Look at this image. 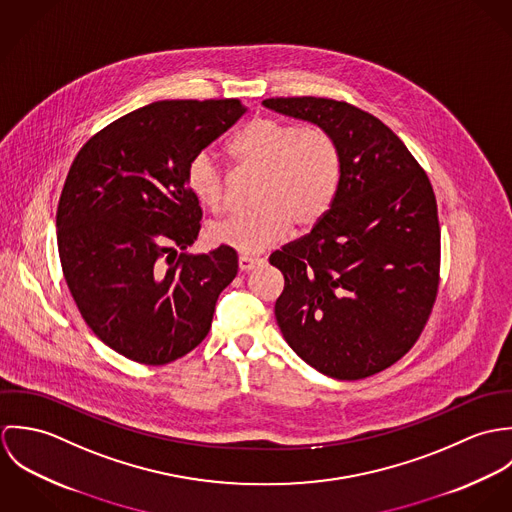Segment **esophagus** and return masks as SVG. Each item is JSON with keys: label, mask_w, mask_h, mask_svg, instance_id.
Listing matches in <instances>:
<instances>
[{"label": "esophagus", "mask_w": 512, "mask_h": 512, "mask_svg": "<svg viewBox=\"0 0 512 512\" xmlns=\"http://www.w3.org/2000/svg\"><path fill=\"white\" fill-rule=\"evenodd\" d=\"M260 264H262L260 258H252V256H240V258H238V268H240V272H250V270H254L256 266H260Z\"/></svg>", "instance_id": "34e87169"}]
</instances>
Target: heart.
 I'll use <instances>...</instances> for the list:
<instances>
[{
  "instance_id": "b5f03b06",
  "label": "heart",
  "mask_w": 512,
  "mask_h": 512,
  "mask_svg": "<svg viewBox=\"0 0 512 512\" xmlns=\"http://www.w3.org/2000/svg\"><path fill=\"white\" fill-rule=\"evenodd\" d=\"M238 169L260 175L252 195L256 211L215 222V244L240 254H260L293 226L305 232L325 219L343 181V151L337 138L321 126H295L278 118H254L232 140ZM193 197L219 213L226 199V173L217 157L203 149L185 171Z\"/></svg>"
}]
</instances>
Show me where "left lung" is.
Wrapping results in <instances>:
<instances>
[{
	"mask_svg": "<svg viewBox=\"0 0 512 512\" xmlns=\"http://www.w3.org/2000/svg\"><path fill=\"white\" fill-rule=\"evenodd\" d=\"M266 108L329 130L343 181L329 215L270 256L284 274L276 319L309 366L361 380L420 339L439 288L438 203L404 142L376 116L333 98H268Z\"/></svg>",
	"mask_w": 512,
	"mask_h": 512,
	"instance_id": "8db88e82",
	"label": "left lung"
}]
</instances>
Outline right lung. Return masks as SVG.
I'll use <instances>...</instances> for the list:
<instances>
[{
	"label": "right lung",
	"instance_id": "1",
	"mask_svg": "<svg viewBox=\"0 0 512 512\" xmlns=\"http://www.w3.org/2000/svg\"><path fill=\"white\" fill-rule=\"evenodd\" d=\"M244 110L238 98L153 102L74 157L57 209L63 274L92 333L134 363L169 365L199 347L238 272L228 246L185 254L203 219L185 171Z\"/></svg>",
	"mask_w": 512,
	"mask_h": 512
}]
</instances>
